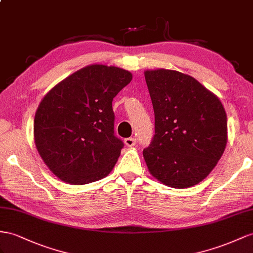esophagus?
I'll return each instance as SVG.
<instances>
[{
    "label": "esophagus",
    "mask_w": 253,
    "mask_h": 253,
    "mask_svg": "<svg viewBox=\"0 0 253 253\" xmlns=\"http://www.w3.org/2000/svg\"><path fill=\"white\" fill-rule=\"evenodd\" d=\"M124 142H125V144L129 147L134 146L135 144H137V140H135L134 138H127L124 140Z\"/></svg>",
    "instance_id": "34e87169"
}]
</instances>
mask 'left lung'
Returning <instances> with one entry per match:
<instances>
[{
	"label": "left lung",
	"mask_w": 253,
	"mask_h": 253,
	"mask_svg": "<svg viewBox=\"0 0 253 253\" xmlns=\"http://www.w3.org/2000/svg\"><path fill=\"white\" fill-rule=\"evenodd\" d=\"M155 113V134L143 157L152 175L188 188L209 175L228 141L221 101L194 78L170 69L144 71Z\"/></svg>",
	"instance_id": "1"
}]
</instances>
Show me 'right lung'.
<instances>
[{"label":"right lung","instance_id":"right-lung-1","mask_svg":"<svg viewBox=\"0 0 253 253\" xmlns=\"http://www.w3.org/2000/svg\"><path fill=\"white\" fill-rule=\"evenodd\" d=\"M131 79L128 70L88 65L43 97L34 119L35 145L63 182L88 184L112 171L124 147L114 135L112 100Z\"/></svg>","mask_w":253,"mask_h":253}]
</instances>
